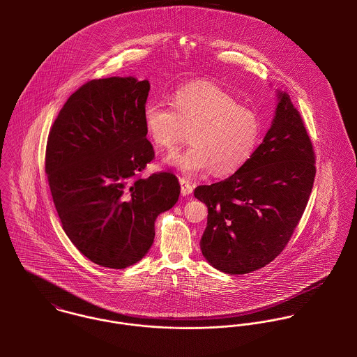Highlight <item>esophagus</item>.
I'll return each instance as SVG.
<instances>
[{
    "mask_svg": "<svg viewBox=\"0 0 357 357\" xmlns=\"http://www.w3.org/2000/svg\"><path fill=\"white\" fill-rule=\"evenodd\" d=\"M180 184H181V194H183V197H187V195H190L192 192L194 187L191 185V183L188 180L180 178Z\"/></svg>",
    "mask_w": 357,
    "mask_h": 357,
    "instance_id": "obj_1",
    "label": "esophagus"
}]
</instances>
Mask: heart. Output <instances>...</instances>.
Returning a JSON list of instances; mask_svg holds the SVG:
<instances>
[{
    "label": "heart",
    "instance_id": "1",
    "mask_svg": "<svg viewBox=\"0 0 357 357\" xmlns=\"http://www.w3.org/2000/svg\"><path fill=\"white\" fill-rule=\"evenodd\" d=\"M173 107L150 100L143 108L146 133L153 144L174 150L191 130L192 146L172 153L167 163L192 176L211 167L225 176L242 167L255 153L261 137L257 112L210 81H197L173 93Z\"/></svg>",
    "mask_w": 357,
    "mask_h": 357
}]
</instances>
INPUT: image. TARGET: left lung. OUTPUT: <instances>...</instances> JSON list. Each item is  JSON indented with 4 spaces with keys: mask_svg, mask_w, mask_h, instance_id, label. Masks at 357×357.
<instances>
[{
    "mask_svg": "<svg viewBox=\"0 0 357 357\" xmlns=\"http://www.w3.org/2000/svg\"><path fill=\"white\" fill-rule=\"evenodd\" d=\"M314 158L300 111L279 93L272 126L249 160L228 178L195 188L208 211L201 250L215 269L249 273L284 250L312 192Z\"/></svg>",
    "mask_w": 357,
    "mask_h": 357,
    "instance_id": "8db88e82",
    "label": "left lung"
}]
</instances>
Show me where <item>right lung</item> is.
<instances>
[{
    "instance_id": "obj_1",
    "label": "right lung",
    "mask_w": 357,
    "mask_h": 357,
    "mask_svg": "<svg viewBox=\"0 0 357 357\" xmlns=\"http://www.w3.org/2000/svg\"><path fill=\"white\" fill-rule=\"evenodd\" d=\"M149 92V81L132 77L88 81L64 102L47 142L45 172L66 235L111 269L147 255L158 214L180 195L173 173L142 178L155 158L143 122Z\"/></svg>"
}]
</instances>
